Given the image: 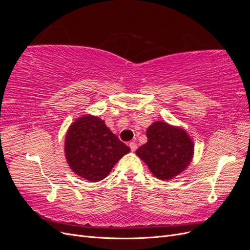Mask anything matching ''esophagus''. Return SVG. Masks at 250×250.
<instances>
[{
	"mask_svg": "<svg viewBox=\"0 0 250 250\" xmlns=\"http://www.w3.org/2000/svg\"><path fill=\"white\" fill-rule=\"evenodd\" d=\"M129 147H130V149H131L132 152H134V151L137 150V148H138L137 144H135L134 142H130V143H129Z\"/></svg>",
	"mask_w": 250,
	"mask_h": 250,
	"instance_id": "obj_1",
	"label": "esophagus"
}]
</instances>
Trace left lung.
Segmentation results:
<instances>
[{
	"instance_id": "8db88e82",
	"label": "left lung",
	"mask_w": 250,
	"mask_h": 250,
	"mask_svg": "<svg viewBox=\"0 0 250 250\" xmlns=\"http://www.w3.org/2000/svg\"><path fill=\"white\" fill-rule=\"evenodd\" d=\"M146 135L147 143L135 153L156 178L170 180L191 164L194 143L184 128L156 121L147 128Z\"/></svg>"
}]
</instances>
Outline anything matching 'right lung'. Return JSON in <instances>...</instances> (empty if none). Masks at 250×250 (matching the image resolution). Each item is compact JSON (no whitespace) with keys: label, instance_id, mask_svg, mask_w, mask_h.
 <instances>
[{"label":"right lung","instance_id":"obj_1","mask_svg":"<svg viewBox=\"0 0 250 250\" xmlns=\"http://www.w3.org/2000/svg\"><path fill=\"white\" fill-rule=\"evenodd\" d=\"M130 148L112 133L99 117L84 115L71 124L65 134L64 154L72 171L90 183L106 177Z\"/></svg>","mask_w":250,"mask_h":250}]
</instances>
